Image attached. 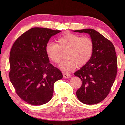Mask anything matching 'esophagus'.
<instances>
[{"label":"esophagus","instance_id":"esophagus-1","mask_svg":"<svg viewBox=\"0 0 125 125\" xmlns=\"http://www.w3.org/2000/svg\"><path fill=\"white\" fill-rule=\"evenodd\" d=\"M63 77L65 78H69L70 77V75L68 73H63Z\"/></svg>","mask_w":125,"mask_h":125}]
</instances>
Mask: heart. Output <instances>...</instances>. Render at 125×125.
<instances>
[{"label":"heart","mask_w":125,"mask_h":125,"mask_svg":"<svg viewBox=\"0 0 125 125\" xmlns=\"http://www.w3.org/2000/svg\"><path fill=\"white\" fill-rule=\"evenodd\" d=\"M56 41L57 43H47L45 51L49 59L55 63H60L62 52H65L66 58L60 65L63 70H72L76 65L82 67L91 57L94 43L89 38L68 33L58 38Z\"/></svg>","instance_id":"1"}]
</instances>
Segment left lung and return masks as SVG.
Returning <instances> with one entry per match:
<instances>
[{
	"label": "left lung",
	"instance_id": "1",
	"mask_svg": "<svg viewBox=\"0 0 125 125\" xmlns=\"http://www.w3.org/2000/svg\"><path fill=\"white\" fill-rule=\"evenodd\" d=\"M73 31L89 34L94 43L90 60L74 73L82 82L76 92L77 97L85 104H96L109 94L116 76L117 57L115 47L109 40L93 29Z\"/></svg>",
	"mask_w": 125,
	"mask_h": 125
}]
</instances>
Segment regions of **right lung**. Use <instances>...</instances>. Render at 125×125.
<instances>
[{
    "mask_svg": "<svg viewBox=\"0 0 125 125\" xmlns=\"http://www.w3.org/2000/svg\"><path fill=\"white\" fill-rule=\"evenodd\" d=\"M61 31L32 28L16 40L10 50L9 77L20 98L31 105H42L52 99L61 71L49 63L45 47Z\"/></svg>",
    "mask_w": 125,
    "mask_h": 125,
    "instance_id": "add662e5",
    "label": "right lung"
}]
</instances>
